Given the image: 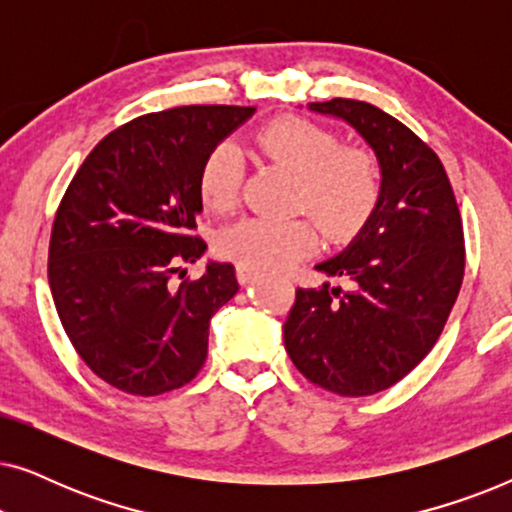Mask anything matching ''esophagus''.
Wrapping results in <instances>:
<instances>
[{"mask_svg":"<svg viewBox=\"0 0 512 512\" xmlns=\"http://www.w3.org/2000/svg\"><path fill=\"white\" fill-rule=\"evenodd\" d=\"M235 272H237V282H240V284H249V282H254V279H256V270L249 268V265L237 263Z\"/></svg>","mask_w":512,"mask_h":512,"instance_id":"obj_1","label":"esophagus"}]
</instances>
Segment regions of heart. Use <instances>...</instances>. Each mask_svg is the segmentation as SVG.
<instances>
[{
  "mask_svg": "<svg viewBox=\"0 0 512 512\" xmlns=\"http://www.w3.org/2000/svg\"><path fill=\"white\" fill-rule=\"evenodd\" d=\"M265 158L298 174V207H307L326 235L345 237L361 226L377 198L373 158L361 149H340L338 137L298 116H282L256 135ZM242 151L221 142L209 151L200 172V193L207 207L226 212L235 205L242 181ZM319 244L310 219L249 216L221 230V256L254 270H284L312 254Z\"/></svg>",
  "mask_w": 512,
  "mask_h": 512,
  "instance_id": "obj_1",
  "label": "heart"
}]
</instances>
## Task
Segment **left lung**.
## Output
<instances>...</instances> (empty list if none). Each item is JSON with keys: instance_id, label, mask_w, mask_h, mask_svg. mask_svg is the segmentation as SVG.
<instances>
[{"instance_id": "left-lung-1", "label": "left lung", "mask_w": 512, "mask_h": 512, "mask_svg": "<svg viewBox=\"0 0 512 512\" xmlns=\"http://www.w3.org/2000/svg\"><path fill=\"white\" fill-rule=\"evenodd\" d=\"M347 123L380 165L373 212L340 254L314 265L352 286L298 289L284 347L307 380L370 396L403 380L436 345L464 279V230L436 153L368 102H310Z\"/></svg>"}]
</instances>
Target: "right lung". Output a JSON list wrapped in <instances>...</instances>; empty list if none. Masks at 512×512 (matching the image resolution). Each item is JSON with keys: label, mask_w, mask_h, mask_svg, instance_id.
<instances>
[{"label": "right lung", "mask_w": 512, "mask_h": 512, "mask_svg": "<svg viewBox=\"0 0 512 512\" xmlns=\"http://www.w3.org/2000/svg\"><path fill=\"white\" fill-rule=\"evenodd\" d=\"M256 107H177L109 132L69 184L53 221L48 284L69 342L111 387L158 396L207 359L209 321L240 291L230 263L207 261L174 284L207 244L200 172Z\"/></svg>", "instance_id": "add662e5"}]
</instances>
